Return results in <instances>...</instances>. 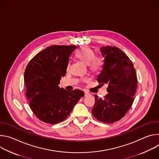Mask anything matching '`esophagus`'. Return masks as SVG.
<instances>
[{"mask_svg":"<svg viewBox=\"0 0 159 159\" xmlns=\"http://www.w3.org/2000/svg\"><path fill=\"white\" fill-rule=\"evenodd\" d=\"M90 94L89 93H88V92H87V91H85L84 92V96L85 97H87V96H90Z\"/></svg>","mask_w":159,"mask_h":159,"instance_id":"obj_1","label":"esophagus"}]
</instances>
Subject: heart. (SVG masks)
<instances>
[{"instance_id":"heart-1","label":"heart","mask_w":159,"mask_h":159,"mask_svg":"<svg viewBox=\"0 0 159 159\" xmlns=\"http://www.w3.org/2000/svg\"><path fill=\"white\" fill-rule=\"evenodd\" d=\"M96 53L93 49L87 46H84L79 48L76 53L77 58L80 59L86 64H89L90 69L93 72L100 70L103 65V59L98 56H95ZM87 79H85L84 81Z\"/></svg>"}]
</instances>
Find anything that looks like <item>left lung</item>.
I'll list each match as a JSON object with an SVG mask.
<instances>
[{
	"label": "left lung",
	"mask_w": 159,
	"mask_h": 159,
	"mask_svg": "<svg viewBox=\"0 0 159 159\" xmlns=\"http://www.w3.org/2000/svg\"><path fill=\"white\" fill-rule=\"evenodd\" d=\"M104 58L102 69L97 80L107 84L104 98L95 95L92 114L104 123H113L123 118L131 107L137 88V77L133 64L128 57L116 47H102Z\"/></svg>",
	"instance_id": "1"
}]
</instances>
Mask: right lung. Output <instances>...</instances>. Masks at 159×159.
I'll return each mask as SVG.
<instances>
[{
	"mask_svg": "<svg viewBox=\"0 0 159 159\" xmlns=\"http://www.w3.org/2000/svg\"><path fill=\"white\" fill-rule=\"evenodd\" d=\"M76 48L73 45L47 47L36 54L26 68L24 79L30 107L44 123L54 125L65 120L84 95L79 89L68 91L58 86Z\"/></svg>",
	"mask_w": 159,
	"mask_h": 159,
	"instance_id": "obj_1",
	"label": "right lung"
}]
</instances>
